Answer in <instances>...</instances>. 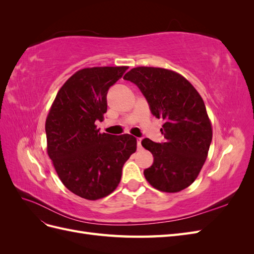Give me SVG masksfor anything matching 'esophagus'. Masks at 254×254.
Masks as SVG:
<instances>
[{
    "instance_id": "34e87169",
    "label": "esophagus",
    "mask_w": 254,
    "mask_h": 254,
    "mask_svg": "<svg viewBox=\"0 0 254 254\" xmlns=\"http://www.w3.org/2000/svg\"><path fill=\"white\" fill-rule=\"evenodd\" d=\"M141 142H142V139H137V140H136V143H137V148H139V149H141V148H142V144H141Z\"/></svg>"
}]
</instances>
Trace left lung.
<instances>
[{
  "instance_id": "obj_1",
  "label": "left lung",
  "mask_w": 254,
  "mask_h": 254,
  "mask_svg": "<svg viewBox=\"0 0 254 254\" xmlns=\"http://www.w3.org/2000/svg\"><path fill=\"white\" fill-rule=\"evenodd\" d=\"M124 79L135 83L151 113L164 120V143L142 141L153 156L152 165L144 171L146 180L165 193L187 189L200 173L212 142V124L202 97L186 77L167 68L133 67Z\"/></svg>"
}]
</instances>
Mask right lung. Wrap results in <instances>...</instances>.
<instances>
[{
	"label": "right lung",
	"mask_w": 254,
	"mask_h": 254,
	"mask_svg": "<svg viewBox=\"0 0 254 254\" xmlns=\"http://www.w3.org/2000/svg\"><path fill=\"white\" fill-rule=\"evenodd\" d=\"M128 66L84 67L60 88L45 122L47 151L64 186L88 200L110 195L122 168L136 150L130 134L101 133L107 92Z\"/></svg>",
	"instance_id": "add662e5"
}]
</instances>
